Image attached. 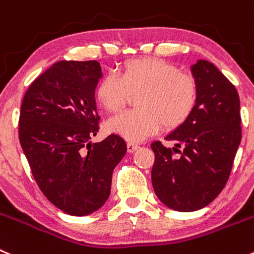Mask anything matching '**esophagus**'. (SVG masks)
Returning <instances> with one entry per match:
<instances>
[{"mask_svg": "<svg viewBox=\"0 0 254 254\" xmlns=\"http://www.w3.org/2000/svg\"><path fill=\"white\" fill-rule=\"evenodd\" d=\"M138 149H139L138 144L131 143V141H129V143H127V151H129V153H134V151L138 150Z\"/></svg>", "mask_w": 254, "mask_h": 254, "instance_id": "obj_1", "label": "esophagus"}]
</instances>
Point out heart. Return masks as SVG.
Listing matches in <instances>:
<instances>
[{
	"instance_id": "heart-1",
	"label": "heart",
	"mask_w": 254,
	"mask_h": 254,
	"mask_svg": "<svg viewBox=\"0 0 254 254\" xmlns=\"http://www.w3.org/2000/svg\"><path fill=\"white\" fill-rule=\"evenodd\" d=\"M138 109L114 116L108 130L127 140L140 141L163 127L183 125L198 101V84L190 73L156 58L127 61L119 75L108 73L95 87V98L109 113L122 110L135 96Z\"/></svg>"
}]
</instances>
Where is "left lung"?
Segmentation results:
<instances>
[{
    "mask_svg": "<svg viewBox=\"0 0 254 254\" xmlns=\"http://www.w3.org/2000/svg\"><path fill=\"white\" fill-rule=\"evenodd\" d=\"M198 84L193 114L167 135V148L151 144L155 162L151 183L163 204L178 212L204 208L223 190L242 139L239 96L234 85L212 63L191 66Z\"/></svg>",
    "mask_w": 254,
    "mask_h": 254,
    "instance_id": "8db88e82",
    "label": "left lung"
}]
</instances>
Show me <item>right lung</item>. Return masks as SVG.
<instances>
[{"label":"right lung","mask_w":254,"mask_h":254,"mask_svg":"<svg viewBox=\"0 0 254 254\" xmlns=\"http://www.w3.org/2000/svg\"><path fill=\"white\" fill-rule=\"evenodd\" d=\"M100 64L59 61L28 86L18 120V138L37 186L70 215H87L110 195L113 170L127 143L111 134L100 143L95 87Z\"/></svg>","instance_id":"1"}]
</instances>
